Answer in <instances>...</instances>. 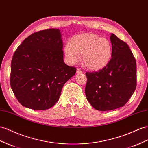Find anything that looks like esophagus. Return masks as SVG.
Returning a JSON list of instances; mask_svg holds the SVG:
<instances>
[{
	"label": "esophagus",
	"mask_w": 148,
	"mask_h": 148,
	"mask_svg": "<svg viewBox=\"0 0 148 148\" xmlns=\"http://www.w3.org/2000/svg\"><path fill=\"white\" fill-rule=\"evenodd\" d=\"M76 73H77V74H80V73H82V71L81 69H79V68H77V71H76Z\"/></svg>",
	"instance_id": "esophagus-1"
}]
</instances>
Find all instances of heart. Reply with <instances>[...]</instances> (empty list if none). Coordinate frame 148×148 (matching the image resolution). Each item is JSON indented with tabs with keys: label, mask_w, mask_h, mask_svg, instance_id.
<instances>
[{
	"label": "heart",
	"mask_w": 148,
	"mask_h": 148,
	"mask_svg": "<svg viewBox=\"0 0 148 148\" xmlns=\"http://www.w3.org/2000/svg\"><path fill=\"white\" fill-rule=\"evenodd\" d=\"M64 52L68 61L74 64L82 55V62L91 71H99L106 66L112 58L111 42L95 34L87 33L74 36L70 44L65 45Z\"/></svg>",
	"instance_id": "obj_1"
}]
</instances>
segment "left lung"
<instances>
[{"instance_id":"left-lung-1","label":"left lung","mask_w":148,"mask_h":148,"mask_svg":"<svg viewBox=\"0 0 148 148\" xmlns=\"http://www.w3.org/2000/svg\"><path fill=\"white\" fill-rule=\"evenodd\" d=\"M112 58L98 71L86 73L87 99L98 111L123 107L136 88V62L128 45L112 34Z\"/></svg>"}]
</instances>
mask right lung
Here are the masks:
<instances>
[{
	"mask_svg": "<svg viewBox=\"0 0 148 148\" xmlns=\"http://www.w3.org/2000/svg\"><path fill=\"white\" fill-rule=\"evenodd\" d=\"M59 29L32 34L15 51L11 61L10 84L18 101L33 110H45L59 100L64 84L76 68L63 60Z\"/></svg>",
	"mask_w": 148,
	"mask_h": 148,
	"instance_id": "1",
	"label": "right lung"
}]
</instances>
